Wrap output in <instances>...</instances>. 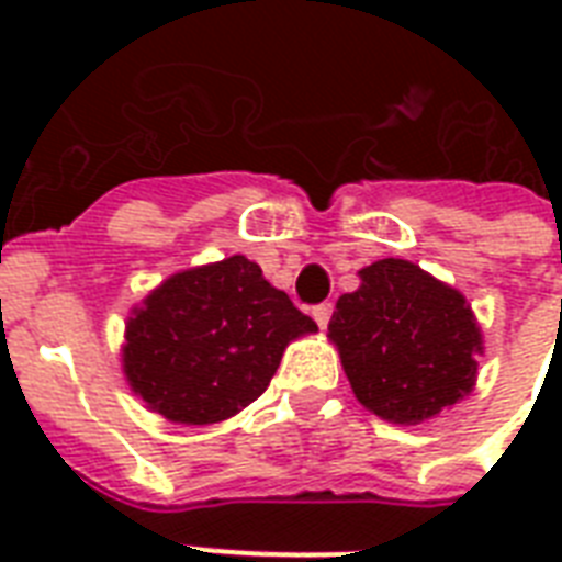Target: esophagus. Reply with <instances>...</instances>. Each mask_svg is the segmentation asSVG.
<instances>
[{
  "label": "esophagus",
  "instance_id": "esophagus-1",
  "mask_svg": "<svg viewBox=\"0 0 562 562\" xmlns=\"http://www.w3.org/2000/svg\"><path fill=\"white\" fill-rule=\"evenodd\" d=\"M312 317H315L321 329H326V324H329V317H333V303H321V306L312 308Z\"/></svg>",
  "mask_w": 562,
  "mask_h": 562
}]
</instances>
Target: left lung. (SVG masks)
<instances>
[{
  "mask_svg": "<svg viewBox=\"0 0 562 562\" xmlns=\"http://www.w3.org/2000/svg\"><path fill=\"white\" fill-rule=\"evenodd\" d=\"M335 303L329 338L356 400L417 426L463 400L479 373L481 329L461 291L405 259H379Z\"/></svg>",
  "mask_w": 562,
  "mask_h": 562,
  "instance_id": "8db88e82",
  "label": "left lung"
}]
</instances>
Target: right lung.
I'll use <instances>...</instances> for the list:
<instances>
[{
    "instance_id": "1",
    "label": "right lung",
    "mask_w": 562,
    "mask_h": 562,
    "mask_svg": "<svg viewBox=\"0 0 562 562\" xmlns=\"http://www.w3.org/2000/svg\"><path fill=\"white\" fill-rule=\"evenodd\" d=\"M317 333L289 294L245 256L189 268L162 282L125 326L131 391L183 426H210L259 400L282 352Z\"/></svg>"
}]
</instances>
